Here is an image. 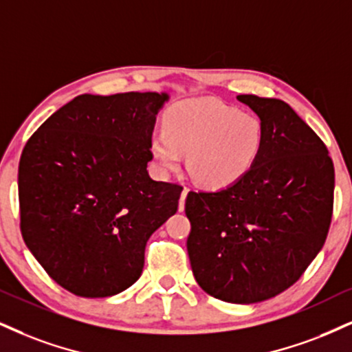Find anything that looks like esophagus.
I'll list each match as a JSON object with an SVG mask.
<instances>
[{
    "mask_svg": "<svg viewBox=\"0 0 352 352\" xmlns=\"http://www.w3.org/2000/svg\"><path fill=\"white\" fill-rule=\"evenodd\" d=\"M189 189H183V192H181V199H179V206H177V209H179V212L184 210V204H186V196H188Z\"/></svg>",
    "mask_w": 352,
    "mask_h": 352,
    "instance_id": "esophagus-1",
    "label": "esophagus"
}]
</instances>
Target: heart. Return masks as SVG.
I'll return each instance as SVG.
<instances>
[{"mask_svg":"<svg viewBox=\"0 0 352 352\" xmlns=\"http://www.w3.org/2000/svg\"><path fill=\"white\" fill-rule=\"evenodd\" d=\"M264 142L263 125L212 98L175 104L164 116V130L150 138L151 155L164 171H176L188 153V171L199 186L219 190L250 173Z\"/></svg>","mask_w":352,"mask_h":352,"instance_id":"1","label":"heart"}]
</instances>
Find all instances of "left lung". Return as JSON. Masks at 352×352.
<instances>
[{"instance_id":"left-lung-1","label":"left lung","mask_w":352,"mask_h":352,"mask_svg":"<svg viewBox=\"0 0 352 352\" xmlns=\"http://www.w3.org/2000/svg\"><path fill=\"white\" fill-rule=\"evenodd\" d=\"M259 117V158L230 188L190 190L188 254L212 297L250 305L296 284L323 248L333 214L335 168L320 137L287 102L240 94Z\"/></svg>"}]
</instances>
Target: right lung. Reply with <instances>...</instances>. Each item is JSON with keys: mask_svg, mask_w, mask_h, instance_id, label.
Wrapping results in <instances>:
<instances>
[{"mask_svg": "<svg viewBox=\"0 0 352 352\" xmlns=\"http://www.w3.org/2000/svg\"><path fill=\"white\" fill-rule=\"evenodd\" d=\"M168 93L81 94L43 122L19 162L21 233L47 274L112 297L142 274L151 233L183 188L151 179L150 138Z\"/></svg>", "mask_w": 352, "mask_h": 352, "instance_id": "obj_1", "label": "right lung"}]
</instances>
